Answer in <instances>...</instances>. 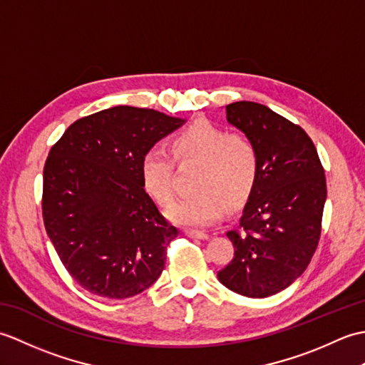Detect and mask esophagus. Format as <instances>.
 <instances>
[{"label":"esophagus","mask_w":365,"mask_h":365,"mask_svg":"<svg viewBox=\"0 0 365 365\" xmlns=\"http://www.w3.org/2000/svg\"><path fill=\"white\" fill-rule=\"evenodd\" d=\"M185 235L190 237V238H197V240H208V234L205 232H199V230H185Z\"/></svg>","instance_id":"1"}]
</instances>
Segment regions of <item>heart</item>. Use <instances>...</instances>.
I'll use <instances>...</instances> for the list:
<instances>
[{"label":"heart","instance_id":"heart-1","mask_svg":"<svg viewBox=\"0 0 365 365\" xmlns=\"http://www.w3.org/2000/svg\"><path fill=\"white\" fill-rule=\"evenodd\" d=\"M174 157L200 165L196 195L178 199L168 208V218L190 227H205L220 218L224 204L234 207L250 195L259 175V149L243 133H229L218 123L199 119L178 131L170 141ZM144 191L155 202L174 197V161L163 147H150L139 163Z\"/></svg>","mask_w":365,"mask_h":365}]
</instances>
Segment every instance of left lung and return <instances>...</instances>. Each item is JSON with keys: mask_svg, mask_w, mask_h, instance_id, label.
I'll use <instances>...</instances> for the list:
<instances>
[{"mask_svg": "<svg viewBox=\"0 0 365 365\" xmlns=\"http://www.w3.org/2000/svg\"><path fill=\"white\" fill-rule=\"evenodd\" d=\"M227 122L259 149V175L227 232L234 259L218 273L229 290L247 298L282 292L304 273L317 250L327 202V178L312 139L268 106L235 102Z\"/></svg>", "mask_w": 365, "mask_h": 365, "instance_id": "left-lung-1", "label": "left lung"}]
</instances>
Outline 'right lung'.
<instances>
[{
  "instance_id": "1",
  "label": "right lung",
  "mask_w": 365,
  "mask_h": 365,
  "mask_svg": "<svg viewBox=\"0 0 365 365\" xmlns=\"http://www.w3.org/2000/svg\"><path fill=\"white\" fill-rule=\"evenodd\" d=\"M187 122L135 106L78 119L51 147L43 168L45 230L61 262L98 297H135L165 269L178 235L143 188L147 149Z\"/></svg>"
}]
</instances>
